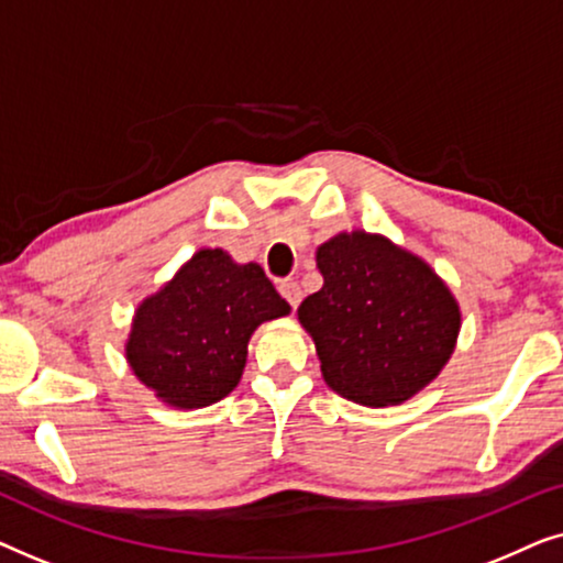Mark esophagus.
<instances>
[{
  "label": "esophagus",
  "instance_id": "obj_1",
  "mask_svg": "<svg viewBox=\"0 0 563 563\" xmlns=\"http://www.w3.org/2000/svg\"><path fill=\"white\" fill-rule=\"evenodd\" d=\"M279 291H282V297L287 299L291 307H297L299 302H302V289H299V284L295 279H284L279 284Z\"/></svg>",
  "mask_w": 563,
  "mask_h": 563
}]
</instances>
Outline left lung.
Listing matches in <instances>:
<instances>
[{
    "instance_id": "left-lung-1",
    "label": "left lung",
    "mask_w": 563,
    "mask_h": 563,
    "mask_svg": "<svg viewBox=\"0 0 563 563\" xmlns=\"http://www.w3.org/2000/svg\"><path fill=\"white\" fill-rule=\"evenodd\" d=\"M318 268L325 284L297 314L330 389L384 407L435 379L456 345L461 314L426 261L356 230L322 243Z\"/></svg>"
}]
</instances>
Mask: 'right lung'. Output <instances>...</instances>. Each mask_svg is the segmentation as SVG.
Instances as JSON below:
<instances>
[{
  "mask_svg": "<svg viewBox=\"0 0 563 563\" xmlns=\"http://www.w3.org/2000/svg\"><path fill=\"white\" fill-rule=\"evenodd\" d=\"M287 312L258 264L238 266L225 251L205 249L137 307L128 361L164 402L207 407L241 382L253 330Z\"/></svg>",
  "mask_w": 563,
  "mask_h": 563,
  "instance_id": "1",
  "label": "right lung"
}]
</instances>
